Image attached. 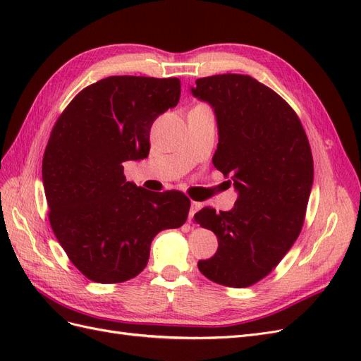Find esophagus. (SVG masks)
Segmentation results:
<instances>
[{
  "instance_id": "obj_1",
  "label": "esophagus",
  "mask_w": 361,
  "mask_h": 361,
  "mask_svg": "<svg viewBox=\"0 0 361 361\" xmlns=\"http://www.w3.org/2000/svg\"><path fill=\"white\" fill-rule=\"evenodd\" d=\"M200 206H202V204H200L199 202H191V207H190V212H188V221H190V223L192 221L194 214L200 209Z\"/></svg>"
}]
</instances>
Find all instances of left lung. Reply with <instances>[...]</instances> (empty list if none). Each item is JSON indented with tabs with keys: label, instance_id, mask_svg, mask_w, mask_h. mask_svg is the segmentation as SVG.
<instances>
[{
	"label": "left lung",
	"instance_id": "8db88e82",
	"mask_svg": "<svg viewBox=\"0 0 361 361\" xmlns=\"http://www.w3.org/2000/svg\"><path fill=\"white\" fill-rule=\"evenodd\" d=\"M191 93L214 108L212 162L238 191L232 211L194 215L218 239L216 253L197 267L218 285L247 288L279 265L301 232L313 185L309 140L289 104L248 75L206 76Z\"/></svg>",
	"mask_w": 361,
	"mask_h": 361
}]
</instances>
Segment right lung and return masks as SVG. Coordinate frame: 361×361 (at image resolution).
I'll return each instance as SVG.
<instances>
[{
  "mask_svg": "<svg viewBox=\"0 0 361 361\" xmlns=\"http://www.w3.org/2000/svg\"><path fill=\"white\" fill-rule=\"evenodd\" d=\"M179 97L178 78L108 76L76 94L54 125L42 162L49 223L87 279H134L152 239L187 221V195L150 192L123 174L125 161L149 155L152 123Z\"/></svg>",
  "mask_w": 361,
  "mask_h": 361,
  "instance_id": "right-lung-1",
  "label": "right lung"
}]
</instances>
